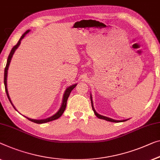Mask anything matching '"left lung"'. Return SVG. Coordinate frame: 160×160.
Wrapping results in <instances>:
<instances>
[{
	"instance_id": "8db88e82",
	"label": "left lung",
	"mask_w": 160,
	"mask_h": 160,
	"mask_svg": "<svg viewBox=\"0 0 160 160\" xmlns=\"http://www.w3.org/2000/svg\"><path fill=\"white\" fill-rule=\"evenodd\" d=\"M90 101H91L92 108V110H93V111H94L95 115L98 118L103 119V120H106V121H111V122H116V123H117V122H123V121H126L128 120V119H125V120H115V119H113V118H108V117H107V116H102V115H101V114L98 113L97 112H96V111H95V108H94V106H93V102H92V95H91V94H90Z\"/></svg>"
}]
</instances>
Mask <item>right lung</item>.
<instances>
[{
  "label": "right lung",
  "mask_w": 160,
  "mask_h": 160,
  "mask_svg": "<svg viewBox=\"0 0 160 160\" xmlns=\"http://www.w3.org/2000/svg\"><path fill=\"white\" fill-rule=\"evenodd\" d=\"M30 32V30H27V32H26L24 34H23L22 36H21L20 39H19V41L18 42L17 44L15 45L13 48H12L11 51L10 52V54H9L8 55V59H7V63H6V68H5V70H4V85H5V90H6V95L7 96H8V100L9 101H10V103H11L12 106H13V107L14 108H15L16 111V108H15V106H13V103H12L11 100L10 98V96H9V94H8V88H7V77H8V67H9V65H10V62H11V58L12 57H13L14 52H15V51L16 49H17L18 48L19 45H20L21 44V41L22 40L23 38H24V37L26 35H27L28 32ZM77 85V84H74V85H70V86H69L66 88L65 91V92H64V95H63V98H62V105H61V107L59 109V111L57 112V113L55 114H54L53 116H50V117L49 118H44V119H33V118H28L27 117V116H25L26 118H27V119H28V120L32 121V122H34L36 123H47V122H49V121H54L55 120V119H57L59 118L60 116L62 115V113H64V111H65V108H66V106H67V101H68V97L69 95H70V92L72 90L75 88V87Z\"/></svg>",
  "instance_id": "1"
}]
</instances>
